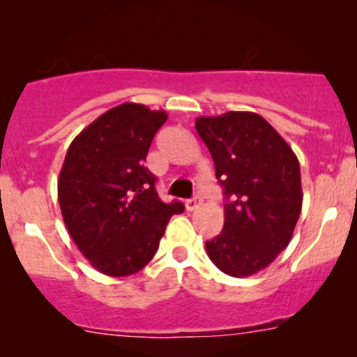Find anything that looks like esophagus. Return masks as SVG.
Returning a JSON list of instances; mask_svg holds the SVG:
<instances>
[{
  "label": "esophagus",
  "mask_w": 357,
  "mask_h": 357,
  "mask_svg": "<svg viewBox=\"0 0 357 357\" xmlns=\"http://www.w3.org/2000/svg\"><path fill=\"white\" fill-rule=\"evenodd\" d=\"M199 204H202V199L199 198H191V199H186V203H184V206H186V210L188 211H195L196 208L199 206Z\"/></svg>",
  "instance_id": "obj_1"
}]
</instances>
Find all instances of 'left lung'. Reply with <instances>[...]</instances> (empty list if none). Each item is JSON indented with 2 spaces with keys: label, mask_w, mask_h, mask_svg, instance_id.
I'll return each instance as SVG.
<instances>
[{
  "label": "left lung",
  "mask_w": 357,
  "mask_h": 357,
  "mask_svg": "<svg viewBox=\"0 0 357 357\" xmlns=\"http://www.w3.org/2000/svg\"><path fill=\"white\" fill-rule=\"evenodd\" d=\"M195 127L227 199L223 230L204 245L208 257L227 275H253L292 238L302 210L298 159L255 112L198 117Z\"/></svg>",
  "instance_id": "obj_1"
}]
</instances>
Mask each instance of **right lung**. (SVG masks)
<instances>
[{
    "mask_svg": "<svg viewBox=\"0 0 357 357\" xmlns=\"http://www.w3.org/2000/svg\"><path fill=\"white\" fill-rule=\"evenodd\" d=\"M165 110L126 104L107 110L72 141L59 178L65 227L93 268L127 277L158 252L167 221L184 211L162 203L144 166Z\"/></svg>",
    "mask_w": 357,
    "mask_h": 357,
    "instance_id": "add662e5",
    "label": "right lung"
}]
</instances>
